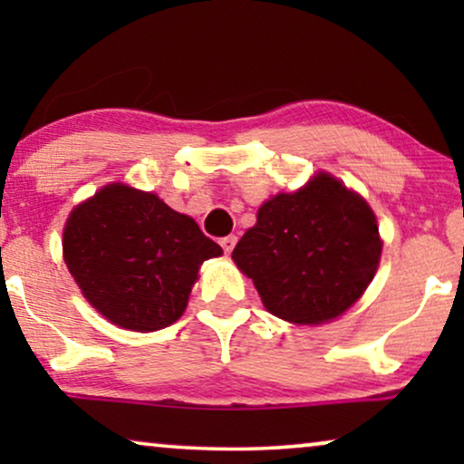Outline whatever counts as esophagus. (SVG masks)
Listing matches in <instances>:
<instances>
[{
	"label": "esophagus",
	"instance_id": "esophagus-1",
	"mask_svg": "<svg viewBox=\"0 0 464 464\" xmlns=\"http://www.w3.org/2000/svg\"><path fill=\"white\" fill-rule=\"evenodd\" d=\"M219 245H221V249H224L226 256H230L234 246H237V237H226V238H221Z\"/></svg>",
	"mask_w": 464,
	"mask_h": 464
}]
</instances>
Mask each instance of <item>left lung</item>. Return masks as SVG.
Wrapping results in <instances>:
<instances>
[{"label":"left lung","mask_w":464,"mask_h":464,"mask_svg":"<svg viewBox=\"0 0 464 464\" xmlns=\"http://www.w3.org/2000/svg\"><path fill=\"white\" fill-rule=\"evenodd\" d=\"M382 243L370 205L332 175L278 194L232 259L256 285L268 313L297 325L332 321L363 295Z\"/></svg>","instance_id":"obj_1"}]
</instances>
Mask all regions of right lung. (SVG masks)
<instances>
[{
    "label": "right lung",
    "instance_id": "1",
    "mask_svg": "<svg viewBox=\"0 0 464 464\" xmlns=\"http://www.w3.org/2000/svg\"><path fill=\"white\" fill-rule=\"evenodd\" d=\"M63 253L82 294L113 325L158 332L183 314L205 259L221 246L156 194L122 183L73 208Z\"/></svg>",
    "mask_w": 464,
    "mask_h": 464
}]
</instances>
